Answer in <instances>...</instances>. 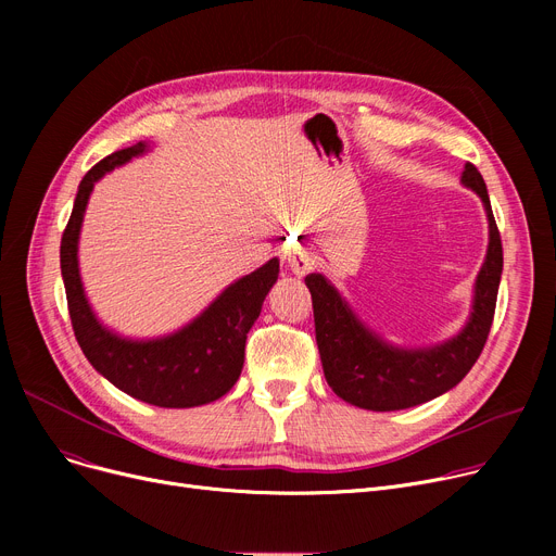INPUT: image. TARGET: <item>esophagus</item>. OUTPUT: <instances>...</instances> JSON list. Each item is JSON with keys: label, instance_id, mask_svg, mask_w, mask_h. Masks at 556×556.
<instances>
[{"label": "esophagus", "instance_id": "34e87169", "mask_svg": "<svg viewBox=\"0 0 556 556\" xmlns=\"http://www.w3.org/2000/svg\"><path fill=\"white\" fill-rule=\"evenodd\" d=\"M288 266H290V270H293L295 275H306V273H311L315 268V261H313L311 252H306L304 248L295 245L293 250L288 252Z\"/></svg>", "mask_w": 556, "mask_h": 556}]
</instances>
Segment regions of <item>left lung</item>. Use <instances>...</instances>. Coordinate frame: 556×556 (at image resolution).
<instances>
[{
    "label": "left lung",
    "mask_w": 556,
    "mask_h": 556,
    "mask_svg": "<svg viewBox=\"0 0 556 556\" xmlns=\"http://www.w3.org/2000/svg\"><path fill=\"white\" fill-rule=\"evenodd\" d=\"M462 182L484 202L489 216V252L476 283L473 313L466 329L442 346L394 349L371 336L323 275H306L313 300L315 340L329 388L365 410L390 413L426 403L455 388L480 358L486 344L503 273V241L495 225L486 185L469 162Z\"/></svg>",
    "instance_id": "left-lung-1"
}]
</instances>
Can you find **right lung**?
<instances>
[{"label":"right lung","mask_w":556,"mask_h":556,"mask_svg":"<svg viewBox=\"0 0 556 556\" xmlns=\"http://www.w3.org/2000/svg\"><path fill=\"white\" fill-rule=\"evenodd\" d=\"M146 143L116 151L85 173L61 241V270L74 336L85 358L112 386L160 407H193L220 399L237 383L245 358V338L263 300L277 281L279 261L231 283L225 293L182 331L162 340L130 342L105 331L83 295L78 277V231L94 182L103 173L143 153Z\"/></svg>","instance_id":"add662e5"}]
</instances>
